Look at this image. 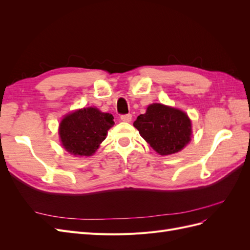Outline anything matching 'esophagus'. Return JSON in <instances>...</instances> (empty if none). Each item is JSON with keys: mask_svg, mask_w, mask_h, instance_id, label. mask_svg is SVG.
Segmentation results:
<instances>
[{"mask_svg": "<svg viewBox=\"0 0 250 250\" xmlns=\"http://www.w3.org/2000/svg\"><path fill=\"white\" fill-rule=\"evenodd\" d=\"M131 119H132V116L130 113H126V115L121 116V121H123V122H130Z\"/></svg>", "mask_w": 250, "mask_h": 250, "instance_id": "esophagus-1", "label": "esophagus"}]
</instances>
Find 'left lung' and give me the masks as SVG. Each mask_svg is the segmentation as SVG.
Listing matches in <instances>:
<instances>
[{"mask_svg": "<svg viewBox=\"0 0 250 250\" xmlns=\"http://www.w3.org/2000/svg\"><path fill=\"white\" fill-rule=\"evenodd\" d=\"M133 126L161 155L176 153L191 141L192 125L186 112L160 103L149 105Z\"/></svg>", "mask_w": 250, "mask_h": 250, "instance_id": "1", "label": "left lung"}]
</instances>
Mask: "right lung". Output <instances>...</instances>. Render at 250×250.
I'll return each mask as SVG.
<instances>
[{"label":"right lung","instance_id":"add662e5","mask_svg":"<svg viewBox=\"0 0 250 250\" xmlns=\"http://www.w3.org/2000/svg\"><path fill=\"white\" fill-rule=\"evenodd\" d=\"M115 124L110 113L95 107L74 111L63 118L59 135L64 149L74 155L89 156L105 140L107 130Z\"/></svg>","mask_w":250,"mask_h":250}]
</instances>
